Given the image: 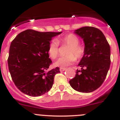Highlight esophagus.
I'll list each match as a JSON object with an SVG mask.
<instances>
[{"label":"esophagus","mask_w":120,"mask_h":120,"mask_svg":"<svg viewBox=\"0 0 120 120\" xmlns=\"http://www.w3.org/2000/svg\"><path fill=\"white\" fill-rule=\"evenodd\" d=\"M65 69H66V68H60L59 70H60V71L61 72H63V71H64Z\"/></svg>","instance_id":"1"}]
</instances>
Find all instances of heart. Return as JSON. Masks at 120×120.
I'll return each instance as SVG.
<instances>
[{"instance_id":"b5f03b06","label":"heart","mask_w":120,"mask_h":120,"mask_svg":"<svg viewBox=\"0 0 120 120\" xmlns=\"http://www.w3.org/2000/svg\"><path fill=\"white\" fill-rule=\"evenodd\" d=\"M58 42L62 45H67L69 48L67 49L65 56L59 58L55 62L56 66L66 67L74 63L75 60H80L85 53V48L79 44V39L76 35L69 34L58 40ZM56 41H52L48 47V53L51 59H55L59 56V44Z\"/></svg>"}]
</instances>
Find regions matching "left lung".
<instances>
[{"instance_id": "obj_1", "label": "left lung", "mask_w": 120, "mask_h": 120, "mask_svg": "<svg viewBox=\"0 0 120 120\" xmlns=\"http://www.w3.org/2000/svg\"><path fill=\"white\" fill-rule=\"evenodd\" d=\"M85 43V53L75 76L69 81L73 89L84 93L95 91L102 84L110 67V46L103 33L97 28L85 26L75 30Z\"/></svg>"}]
</instances>
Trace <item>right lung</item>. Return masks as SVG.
Listing matches in <instances>:
<instances>
[{"label":"right lung","mask_w":120,"mask_h":120,"mask_svg":"<svg viewBox=\"0 0 120 120\" xmlns=\"http://www.w3.org/2000/svg\"><path fill=\"white\" fill-rule=\"evenodd\" d=\"M60 32H40L28 29L18 34L12 41L8 59L11 77L23 93L38 97L48 92L59 68L48 71L52 62L48 47L53 37Z\"/></svg>","instance_id":"1"}]
</instances>
